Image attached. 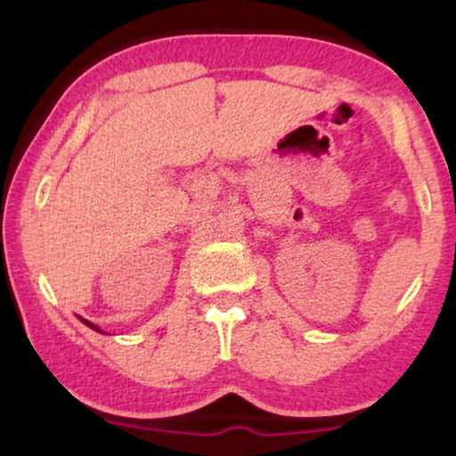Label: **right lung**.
<instances>
[{"mask_svg":"<svg viewBox=\"0 0 456 456\" xmlns=\"http://www.w3.org/2000/svg\"><path fill=\"white\" fill-rule=\"evenodd\" d=\"M83 322H85V323H86V326H89V328H93V330H95V332H102V330H99L97 326H93V323H91V322H86V320H83Z\"/></svg>","mask_w":456,"mask_h":456,"instance_id":"right-lung-1","label":"right lung"}]
</instances>
